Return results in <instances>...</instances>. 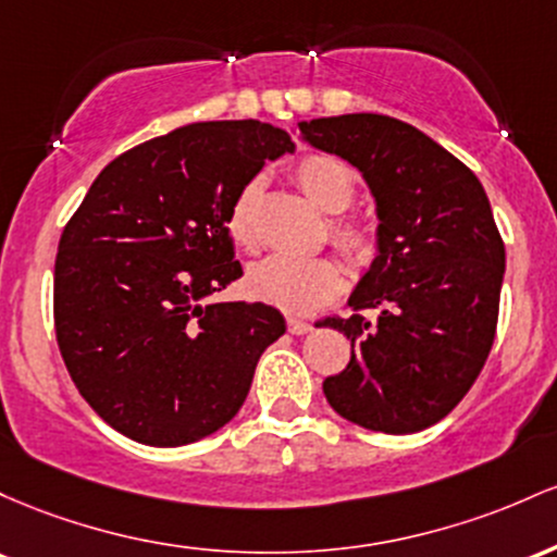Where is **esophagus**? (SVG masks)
<instances>
[{"mask_svg":"<svg viewBox=\"0 0 557 557\" xmlns=\"http://www.w3.org/2000/svg\"><path fill=\"white\" fill-rule=\"evenodd\" d=\"M286 329H289V334L302 336V334H308V331H312V323L302 321V318H289V321H286Z\"/></svg>","mask_w":557,"mask_h":557,"instance_id":"esophagus-1","label":"esophagus"}]
</instances>
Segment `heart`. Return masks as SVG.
<instances>
[{
  "instance_id": "b5f03b06",
  "label": "heart",
  "mask_w": 557,
  "mask_h": 557,
  "mask_svg": "<svg viewBox=\"0 0 557 557\" xmlns=\"http://www.w3.org/2000/svg\"><path fill=\"white\" fill-rule=\"evenodd\" d=\"M295 178L305 197L318 210L329 215H342L355 202V176L347 162L331 154H308L297 162ZM262 178H249L228 208V234L231 239L245 249H258L260 245V205ZM331 242L342 255L355 262H366L373 255V236L366 226L349 218L331 221ZM249 297L273 305L284 312L305 315L331 302L345 286L342 268L331 258H289V255H271L255 262L247 273Z\"/></svg>"
}]
</instances>
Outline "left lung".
<instances>
[{
	"label": "left lung",
	"instance_id": "1",
	"mask_svg": "<svg viewBox=\"0 0 557 557\" xmlns=\"http://www.w3.org/2000/svg\"><path fill=\"white\" fill-rule=\"evenodd\" d=\"M299 131L358 168L379 215V255L349 297L355 312L323 321L352 345L345 371L323 381V395L362 429L434 426L466 397L495 342L505 245L484 186L397 117L352 112L299 123ZM366 309L377 315L368 319Z\"/></svg>",
	"mask_w": 557,
	"mask_h": 557
}]
</instances>
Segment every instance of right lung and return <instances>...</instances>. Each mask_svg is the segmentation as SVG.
I'll list each match as a JSON object with an SVG mask.
<instances>
[{"label":"right lung","mask_w":557,"mask_h":557,"mask_svg":"<svg viewBox=\"0 0 557 557\" xmlns=\"http://www.w3.org/2000/svg\"><path fill=\"white\" fill-rule=\"evenodd\" d=\"M284 152L295 141L271 123H191L112 160L62 231L60 355L128 440L181 447L226 426L286 331L271 305L208 302L242 276L231 199Z\"/></svg>","instance_id":"1"}]
</instances>
